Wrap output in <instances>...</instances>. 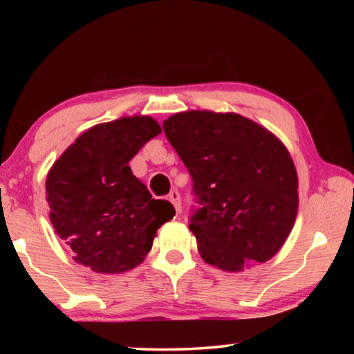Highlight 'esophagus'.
Segmentation results:
<instances>
[{
    "label": "esophagus",
    "mask_w": 354,
    "mask_h": 354,
    "mask_svg": "<svg viewBox=\"0 0 354 354\" xmlns=\"http://www.w3.org/2000/svg\"><path fill=\"white\" fill-rule=\"evenodd\" d=\"M169 201L172 203L174 207H176L177 214L178 212L182 211V201H180V193H178L177 190H172L171 193H169Z\"/></svg>",
    "instance_id": "34e87169"
}]
</instances>
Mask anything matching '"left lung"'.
I'll return each instance as SVG.
<instances>
[{
	"instance_id": "1",
	"label": "left lung",
	"mask_w": 354,
	"mask_h": 354,
	"mask_svg": "<svg viewBox=\"0 0 354 354\" xmlns=\"http://www.w3.org/2000/svg\"><path fill=\"white\" fill-rule=\"evenodd\" d=\"M162 129L192 176L200 207L188 227L201 258L227 272L272 258L298 212L297 169L283 143L234 113L185 111Z\"/></svg>"
}]
</instances>
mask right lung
<instances>
[{
    "mask_svg": "<svg viewBox=\"0 0 354 354\" xmlns=\"http://www.w3.org/2000/svg\"><path fill=\"white\" fill-rule=\"evenodd\" d=\"M159 133V124L148 115L98 124L53 164L46 177L50 221L75 263L100 274L137 268L156 230L176 214L171 203L151 198L129 166Z\"/></svg>",
    "mask_w": 354,
    "mask_h": 354,
    "instance_id": "1",
    "label": "right lung"
}]
</instances>
